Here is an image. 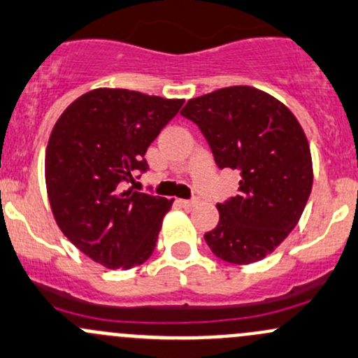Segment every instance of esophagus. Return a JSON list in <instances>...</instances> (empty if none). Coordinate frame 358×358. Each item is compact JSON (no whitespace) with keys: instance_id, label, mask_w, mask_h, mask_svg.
Instances as JSON below:
<instances>
[{"instance_id":"esophagus-1","label":"esophagus","mask_w":358,"mask_h":358,"mask_svg":"<svg viewBox=\"0 0 358 358\" xmlns=\"http://www.w3.org/2000/svg\"><path fill=\"white\" fill-rule=\"evenodd\" d=\"M180 206H183V208H194V206L199 204L197 199H190V201H185V199H182V201H178Z\"/></svg>"}]
</instances>
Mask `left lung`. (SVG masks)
Wrapping results in <instances>:
<instances>
[{"label":"left lung","mask_w":358,"mask_h":358,"mask_svg":"<svg viewBox=\"0 0 358 358\" xmlns=\"http://www.w3.org/2000/svg\"><path fill=\"white\" fill-rule=\"evenodd\" d=\"M202 131L217 168L238 169V195L217 204L204 235L231 264L269 255L299 223L312 190V157L299 120L276 97L248 85L190 99L182 111Z\"/></svg>","instance_id":"8db88e82"}]
</instances>
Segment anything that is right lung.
Here are the masks:
<instances>
[{"mask_svg":"<svg viewBox=\"0 0 358 358\" xmlns=\"http://www.w3.org/2000/svg\"><path fill=\"white\" fill-rule=\"evenodd\" d=\"M183 99L94 89L62 113L46 149V189L63 235L110 269L144 264L173 199L127 189Z\"/></svg>","mask_w":358,"mask_h":358,"instance_id":"obj_1","label":"right lung"}]
</instances>
